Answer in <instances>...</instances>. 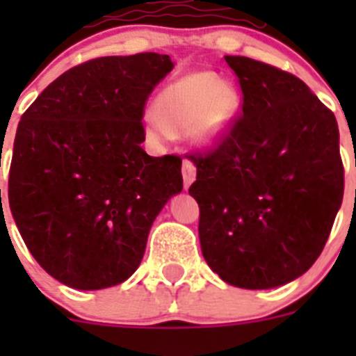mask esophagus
<instances>
[{"label":"esophagus","mask_w":356,"mask_h":356,"mask_svg":"<svg viewBox=\"0 0 356 356\" xmlns=\"http://www.w3.org/2000/svg\"><path fill=\"white\" fill-rule=\"evenodd\" d=\"M181 176H184L185 188L193 184L194 178H196V165H194L191 160H184V165H181Z\"/></svg>","instance_id":"esophagus-1"}]
</instances>
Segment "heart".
I'll list each match as a JSON object with an SVG mask.
<instances>
[{"label":"heart","mask_w":356,"mask_h":356,"mask_svg":"<svg viewBox=\"0 0 356 356\" xmlns=\"http://www.w3.org/2000/svg\"><path fill=\"white\" fill-rule=\"evenodd\" d=\"M153 108L156 118L146 124L153 137L191 134L200 146H213L237 110V92L213 72H191L165 85Z\"/></svg>","instance_id":"heart-1"}]
</instances>
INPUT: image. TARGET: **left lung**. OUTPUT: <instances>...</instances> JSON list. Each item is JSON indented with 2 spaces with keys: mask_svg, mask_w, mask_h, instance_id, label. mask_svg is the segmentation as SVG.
Wrapping results in <instances>:
<instances>
[{
  "mask_svg": "<svg viewBox=\"0 0 356 356\" xmlns=\"http://www.w3.org/2000/svg\"><path fill=\"white\" fill-rule=\"evenodd\" d=\"M242 114L219 143L188 155L207 264L226 284L273 289L307 273L325 248L344 196L332 110L287 71L225 56Z\"/></svg>",
  "mask_w": 356,
  "mask_h": 356,
  "instance_id": "obj_1",
  "label": "left lung"
}]
</instances>
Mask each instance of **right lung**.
Here are the masks:
<instances>
[{
    "instance_id": "1",
    "label": "right lung",
    "mask_w": 356,
    "mask_h": 356,
    "mask_svg": "<svg viewBox=\"0 0 356 356\" xmlns=\"http://www.w3.org/2000/svg\"><path fill=\"white\" fill-rule=\"evenodd\" d=\"M172 67L159 53L92 58L51 81L19 121L8 205L33 259L64 285L130 278L155 217L184 188L180 156L140 146L147 97Z\"/></svg>"
}]
</instances>
